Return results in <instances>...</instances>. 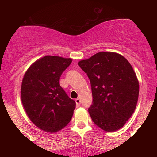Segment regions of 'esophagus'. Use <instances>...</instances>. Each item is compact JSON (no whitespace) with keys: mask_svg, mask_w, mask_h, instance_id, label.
<instances>
[{"mask_svg":"<svg viewBox=\"0 0 157 157\" xmlns=\"http://www.w3.org/2000/svg\"><path fill=\"white\" fill-rule=\"evenodd\" d=\"M75 102H76V104H77V106H80V102H81V100L80 98H77L76 100H75Z\"/></svg>","mask_w":157,"mask_h":157,"instance_id":"obj_1","label":"esophagus"}]
</instances>
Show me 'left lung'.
Masks as SVG:
<instances>
[{"label": "left lung", "instance_id": "obj_1", "mask_svg": "<svg viewBox=\"0 0 157 157\" xmlns=\"http://www.w3.org/2000/svg\"><path fill=\"white\" fill-rule=\"evenodd\" d=\"M78 65L91 82L89 112L93 122L107 132L120 129L134 112L139 97V81L130 63L116 52H101Z\"/></svg>", "mask_w": 157, "mask_h": 157}]
</instances>
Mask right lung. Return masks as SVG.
I'll use <instances>...</instances> for the list:
<instances>
[{
    "label": "right lung",
    "mask_w": 157,
    "mask_h": 157,
    "mask_svg": "<svg viewBox=\"0 0 157 157\" xmlns=\"http://www.w3.org/2000/svg\"><path fill=\"white\" fill-rule=\"evenodd\" d=\"M72 59L46 55L34 62L23 76L21 101L27 116L41 130L55 133L71 120L75 100L60 86L62 73Z\"/></svg>",
    "instance_id": "right-lung-1"
}]
</instances>
